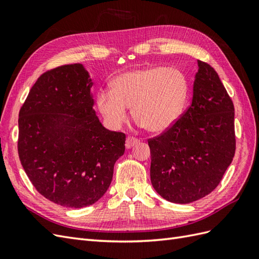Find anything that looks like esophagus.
Listing matches in <instances>:
<instances>
[{"label":"esophagus","mask_w":259,"mask_h":259,"mask_svg":"<svg viewBox=\"0 0 259 259\" xmlns=\"http://www.w3.org/2000/svg\"><path fill=\"white\" fill-rule=\"evenodd\" d=\"M139 141L137 138H134V137H129V138H127V140H125V148L127 149H131L132 147H135L136 144H138Z\"/></svg>","instance_id":"1"}]
</instances>
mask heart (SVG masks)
<instances>
[{"label": "heart", "instance_id": "b5f03b06", "mask_svg": "<svg viewBox=\"0 0 259 259\" xmlns=\"http://www.w3.org/2000/svg\"><path fill=\"white\" fill-rule=\"evenodd\" d=\"M186 75L176 68L144 66L124 72L111 82V91L97 95V108L111 128L132 116L154 134L167 131L180 120L188 99Z\"/></svg>", "mask_w": 259, "mask_h": 259}]
</instances>
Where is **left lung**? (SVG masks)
I'll return each mask as SVG.
<instances>
[{"mask_svg": "<svg viewBox=\"0 0 259 259\" xmlns=\"http://www.w3.org/2000/svg\"><path fill=\"white\" fill-rule=\"evenodd\" d=\"M197 63L188 109L170 129L149 140L152 186L174 203L209 195L235 153L233 102L215 70Z\"/></svg>", "mask_w": 259, "mask_h": 259, "instance_id": "obj_1", "label": "left lung"}]
</instances>
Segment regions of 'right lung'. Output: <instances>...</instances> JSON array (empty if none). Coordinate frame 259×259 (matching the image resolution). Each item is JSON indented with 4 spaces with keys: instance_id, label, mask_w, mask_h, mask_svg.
Masks as SVG:
<instances>
[{
    "instance_id": "right-lung-1",
    "label": "right lung",
    "mask_w": 259,
    "mask_h": 259,
    "mask_svg": "<svg viewBox=\"0 0 259 259\" xmlns=\"http://www.w3.org/2000/svg\"><path fill=\"white\" fill-rule=\"evenodd\" d=\"M83 64L40 75L19 110L18 155L31 184L57 204L84 208L107 191L125 135L106 129Z\"/></svg>"
}]
</instances>
